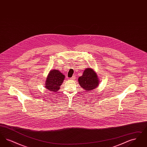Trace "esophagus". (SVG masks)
Wrapping results in <instances>:
<instances>
[{
    "label": "esophagus",
    "instance_id": "esophagus-1",
    "mask_svg": "<svg viewBox=\"0 0 147 147\" xmlns=\"http://www.w3.org/2000/svg\"><path fill=\"white\" fill-rule=\"evenodd\" d=\"M76 79V76H73V77H71V78H70V80H74V79Z\"/></svg>",
    "mask_w": 147,
    "mask_h": 147
}]
</instances>
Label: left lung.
<instances>
[{"label": "left lung", "instance_id": "8db88e82", "mask_svg": "<svg viewBox=\"0 0 147 147\" xmlns=\"http://www.w3.org/2000/svg\"><path fill=\"white\" fill-rule=\"evenodd\" d=\"M78 81L81 87L86 92L96 88L98 84L97 75L91 68H87L84 70L83 76L79 78Z\"/></svg>", "mask_w": 147, "mask_h": 147}]
</instances>
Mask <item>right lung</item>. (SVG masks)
Instances as JSON below:
<instances>
[{
  "label": "right lung",
  "instance_id": "right-lung-1",
  "mask_svg": "<svg viewBox=\"0 0 147 147\" xmlns=\"http://www.w3.org/2000/svg\"><path fill=\"white\" fill-rule=\"evenodd\" d=\"M64 77V76L59 70L51 71L46 82V88L52 92L58 91L63 83Z\"/></svg>",
  "mask_w": 147,
  "mask_h": 147
}]
</instances>
